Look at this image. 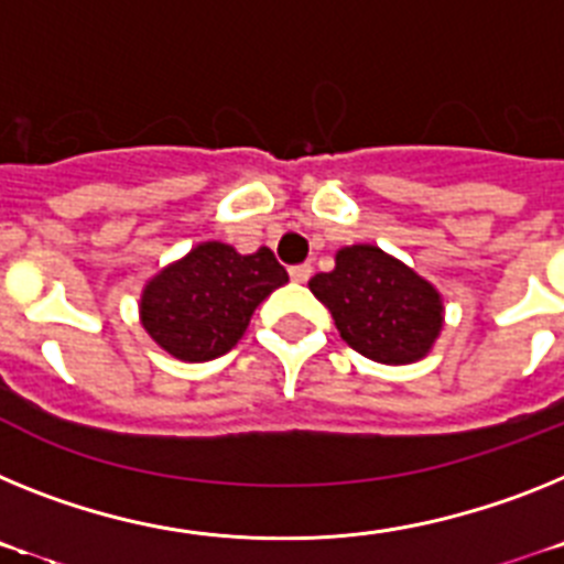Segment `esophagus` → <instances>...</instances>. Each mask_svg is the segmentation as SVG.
Here are the masks:
<instances>
[{
    "label": "esophagus",
    "mask_w": 564,
    "mask_h": 564,
    "mask_svg": "<svg viewBox=\"0 0 564 564\" xmlns=\"http://www.w3.org/2000/svg\"><path fill=\"white\" fill-rule=\"evenodd\" d=\"M289 278H292L295 283H306L312 278V267L310 263H297V267L289 269Z\"/></svg>",
    "instance_id": "obj_1"
}]
</instances>
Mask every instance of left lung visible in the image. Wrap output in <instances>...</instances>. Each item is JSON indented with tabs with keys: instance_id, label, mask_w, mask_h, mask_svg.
Here are the masks:
<instances>
[{
	"instance_id": "left-lung-1",
	"label": "left lung",
	"mask_w": 564,
	"mask_h": 564,
	"mask_svg": "<svg viewBox=\"0 0 564 564\" xmlns=\"http://www.w3.org/2000/svg\"><path fill=\"white\" fill-rule=\"evenodd\" d=\"M351 349L383 366L417 364L445 323L440 289L375 243L337 249L335 269L310 281Z\"/></svg>"
}]
</instances>
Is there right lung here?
<instances>
[{"instance_id": "obj_1", "label": "right lung", "mask_w": 564, "mask_h": 564, "mask_svg": "<svg viewBox=\"0 0 564 564\" xmlns=\"http://www.w3.org/2000/svg\"><path fill=\"white\" fill-rule=\"evenodd\" d=\"M286 281L272 249L241 254L229 243L204 241L144 283L139 321L166 355L204 364L227 355L252 312Z\"/></svg>"}]
</instances>
